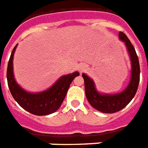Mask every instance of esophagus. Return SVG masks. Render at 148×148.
I'll use <instances>...</instances> for the list:
<instances>
[{"label": "esophagus", "instance_id": "34e87169", "mask_svg": "<svg viewBox=\"0 0 148 148\" xmlns=\"http://www.w3.org/2000/svg\"><path fill=\"white\" fill-rule=\"evenodd\" d=\"M78 70H79V71L82 73V72H83V71H85L86 70V66H84V65H80V66H79V68H78Z\"/></svg>", "mask_w": 148, "mask_h": 148}]
</instances>
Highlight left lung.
I'll return each instance as SVG.
<instances>
[{
	"label": "left lung",
	"instance_id": "8db88e82",
	"mask_svg": "<svg viewBox=\"0 0 148 148\" xmlns=\"http://www.w3.org/2000/svg\"><path fill=\"white\" fill-rule=\"evenodd\" d=\"M119 39L126 47L131 61L130 81L123 91L114 94L101 93L96 89L93 79L87 74H82L85 82V92L88 101L94 109L105 113H113L124 109L136 95L140 82V63L136 50L124 33L120 32Z\"/></svg>",
	"mask_w": 148,
	"mask_h": 148
}]
</instances>
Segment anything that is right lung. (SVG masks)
I'll list each match as a JSON object with an SVG mask.
<instances>
[{
  "label": "right lung",
  "mask_w": 148,
  "mask_h": 148,
  "mask_svg": "<svg viewBox=\"0 0 148 148\" xmlns=\"http://www.w3.org/2000/svg\"><path fill=\"white\" fill-rule=\"evenodd\" d=\"M17 45L12 50L7 69V80L12 95L23 109L30 113L36 116L51 114L60 108L72 81L79 73L75 71L62 76L47 90L38 93L28 92L16 82L14 77L13 57Z\"/></svg>",
  "instance_id": "add662e5"
}]
</instances>
